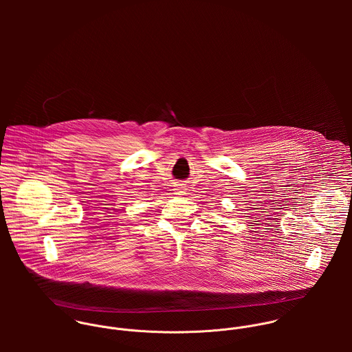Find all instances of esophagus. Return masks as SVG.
Instances as JSON below:
<instances>
[{
    "label": "esophagus",
    "instance_id": "esophagus-1",
    "mask_svg": "<svg viewBox=\"0 0 352 352\" xmlns=\"http://www.w3.org/2000/svg\"><path fill=\"white\" fill-rule=\"evenodd\" d=\"M175 194H176V195H184V194H186V187H183L182 184H179V186L175 188Z\"/></svg>",
    "mask_w": 352,
    "mask_h": 352
}]
</instances>
